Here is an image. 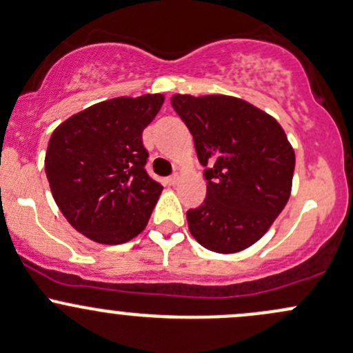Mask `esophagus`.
Returning <instances> with one entry per match:
<instances>
[{"instance_id": "obj_1", "label": "esophagus", "mask_w": 353, "mask_h": 353, "mask_svg": "<svg viewBox=\"0 0 353 353\" xmlns=\"http://www.w3.org/2000/svg\"><path fill=\"white\" fill-rule=\"evenodd\" d=\"M178 180H180V176H178L176 173H175V175H172V176L166 178V183H168V185H176Z\"/></svg>"}]
</instances>
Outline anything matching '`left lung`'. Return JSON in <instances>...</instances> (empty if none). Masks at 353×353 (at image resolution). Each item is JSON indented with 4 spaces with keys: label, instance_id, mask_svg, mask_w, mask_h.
Masks as SVG:
<instances>
[{
    "label": "left lung",
    "instance_id": "obj_1",
    "mask_svg": "<svg viewBox=\"0 0 353 353\" xmlns=\"http://www.w3.org/2000/svg\"><path fill=\"white\" fill-rule=\"evenodd\" d=\"M192 132L207 180L202 205L187 210L192 236L214 252L259 241L291 192L294 151L278 121L229 96L172 97Z\"/></svg>",
    "mask_w": 353,
    "mask_h": 353
}]
</instances>
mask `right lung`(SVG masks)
<instances>
[{
  "mask_svg": "<svg viewBox=\"0 0 353 353\" xmlns=\"http://www.w3.org/2000/svg\"><path fill=\"white\" fill-rule=\"evenodd\" d=\"M165 97H116L69 117L52 132L45 172L63 217L101 244L138 236L163 190L146 172L143 130Z\"/></svg>",
  "mask_w": 353,
  "mask_h": 353,
  "instance_id": "right-lung-1",
  "label": "right lung"
}]
</instances>
